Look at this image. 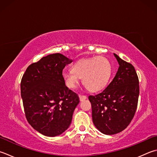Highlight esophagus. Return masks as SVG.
Here are the masks:
<instances>
[{
	"label": "esophagus",
	"instance_id": "1",
	"mask_svg": "<svg viewBox=\"0 0 157 157\" xmlns=\"http://www.w3.org/2000/svg\"><path fill=\"white\" fill-rule=\"evenodd\" d=\"M79 100H80L81 101L86 99V98H87V97L86 96V95H82V94H79Z\"/></svg>",
	"mask_w": 157,
	"mask_h": 157
}]
</instances>
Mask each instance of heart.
Segmentation results:
<instances>
[{
  "mask_svg": "<svg viewBox=\"0 0 157 157\" xmlns=\"http://www.w3.org/2000/svg\"><path fill=\"white\" fill-rule=\"evenodd\" d=\"M112 73V66L107 58L94 56L83 58L73 64L72 70L63 73L66 85L75 88L82 78L83 84L89 90L99 91L105 86Z\"/></svg>",
  "mask_w": 157,
  "mask_h": 157,
  "instance_id": "obj_1",
  "label": "heart"
}]
</instances>
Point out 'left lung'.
<instances>
[{
    "instance_id": "8db88e82",
    "label": "left lung",
    "mask_w": 157,
    "mask_h": 157,
    "mask_svg": "<svg viewBox=\"0 0 157 157\" xmlns=\"http://www.w3.org/2000/svg\"><path fill=\"white\" fill-rule=\"evenodd\" d=\"M113 55L119 68L113 80L99 94L88 97L93 123L105 135L118 133L128 127L136 113L140 94L134 67Z\"/></svg>"
}]
</instances>
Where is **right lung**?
Returning a JSON list of instances; mask_svg holds the SVG:
<instances>
[{
    "label": "right lung",
    "mask_w": 157,
    "mask_h": 157,
    "mask_svg": "<svg viewBox=\"0 0 157 157\" xmlns=\"http://www.w3.org/2000/svg\"><path fill=\"white\" fill-rule=\"evenodd\" d=\"M72 63L56 53L43 57L28 67L20 83L21 96L29 123L40 133L54 137L65 131L79 102L65 85L63 71Z\"/></svg>",
    "instance_id": "add662e5"
}]
</instances>
